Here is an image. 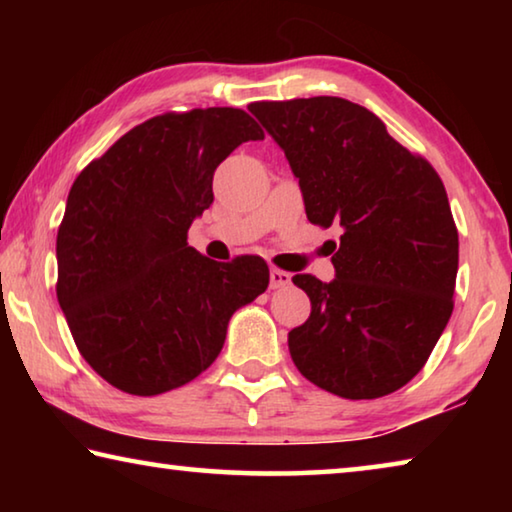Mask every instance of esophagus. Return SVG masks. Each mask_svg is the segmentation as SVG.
I'll return each mask as SVG.
<instances>
[{"label":"esophagus","instance_id":"obj_1","mask_svg":"<svg viewBox=\"0 0 512 512\" xmlns=\"http://www.w3.org/2000/svg\"><path fill=\"white\" fill-rule=\"evenodd\" d=\"M268 277H271V289H282V287H289V284H291V273L280 271V268H271Z\"/></svg>","mask_w":512,"mask_h":512}]
</instances>
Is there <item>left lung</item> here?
Masks as SVG:
<instances>
[{
	"label": "left lung",
	"instance_id": "8db88e82",
	"mask_svg": "<svg viewBox=\"0 0 512 512\" xmlns=\"http://www.w3.org/2000/svg\"><path fill=\"white\" fill-rule=\"evenodd\" d=\"M248 110L289 160L307 219L343 228L336 277L296 275L311 314L289 352L311 384L375 400L418 375L454 309L458 232L443 180L341 97L259 101Z\"/></svg>",
	"mask_w": 512,
	"mask_h": 512
}]
</instances>
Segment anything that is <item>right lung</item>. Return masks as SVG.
I'll list each match as a JSON object with an SVG mask.
<instances>
[{"instance_id":"add662e5","label":"right lung","mask_w":512,"mask_h":512,"mask_svg":"<svg viewBox=\"0 0 512 512\" xmlns=\"http://www.w3.org/2000/svg\"><path fill=\"white\" fill-rule=\"evenodd\" d=\"M262 128L239 108L167 112L135 126L69 189L56 296L92 370L160 395L219 357L232 314L268 287L262 257L214 262L187 244L219 164Z\"/></svg>"}]
</instances>
